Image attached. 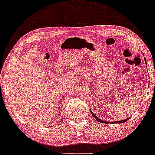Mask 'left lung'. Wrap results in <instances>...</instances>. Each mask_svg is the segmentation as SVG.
Segmentation results:
<instances>
[{"instance_id":"left-lung-1","label":"left lung","mask_w":155,"mask_h":155,"mask_svg":"<svg viewBox=\"0 0 155 155\" xmlns=\"http://www.w3.org/2000/svg\"><path fill=\"white\" fill-rule=\"evenodd\" d=\"M145 58V63H146V65H147V62H146V58ZM90 112H91V114H92V115L94 116V118H95V119H96L97 121H99V122H100V123H101V124H107V123H109V122H108V121H106V120H101V118H98L97 117V116L95 115V114H93V112L91 111V110L90 109ZM129 119V118H126V119H124V120H118V121H114V122H111V124H121V123H124V122H126V120H128Z\"/></svg>"}]
</instances>
